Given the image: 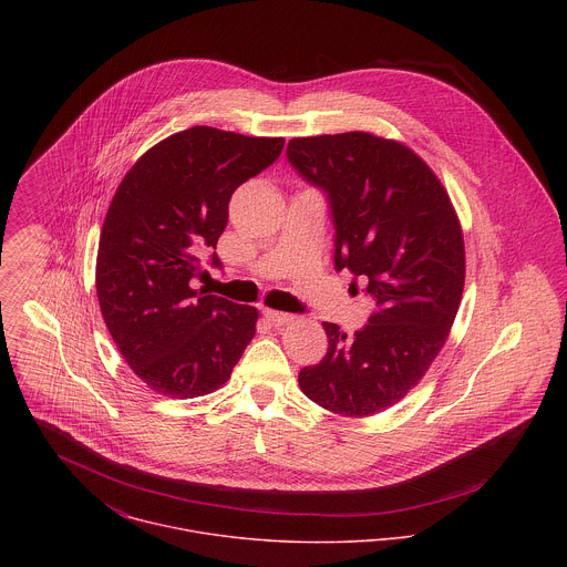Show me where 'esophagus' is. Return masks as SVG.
Segmentation results:
<instances>
[{"instance_id":"34e87169","label":"esophagus","mask_w":567,"mask_h":567,"mask_svg":"<svg viewBox=\"0 0 567 567\" xmlns=\"http://www.w3.org/2000/svg\"><path fill=\"white\" fill-rule=\"evenodd\" d=\"M266 321L275 327H281V324H288L292 321V315H286V312H277V310H266L264 312Z\"/></svg>"}]
</instances>
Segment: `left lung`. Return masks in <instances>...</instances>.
<instances>
[{
    "mask_svg": "<svg viewBox=\"0 0 567 567\" xmlns=\"http://www.w3.org/2000/svg\"><path fill=\"white\" fill-rule=\"evenodd\" d=\"M288 162L321 187L336 270L367 281L375 312L353 338L323 323V360L299 373L315 404L342 416L382 412L421 382L443 349L465 286V243L447 189L414 151L351 131L288 142Z\"/></svg>",
    "mask_w": 567,
    "mask_h": 567,
    "instance_id": "obj_1",
    "label": "left lung"
}]
</instances>
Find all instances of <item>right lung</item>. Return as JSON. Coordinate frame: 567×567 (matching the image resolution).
Wrapping results in <instances>:
<instances>
[{
  "mask_svg": "<svg viewBox=\"0 0 567 567\" xmlns=\"http://www.w3.org/2000/svg\"><path fill=\"white\" fill-rule=\"evenodd\" d=\"M284 137L192 126L146 151L122 178L95 261L102 319L126 364L153 391L203 398L229 378L255 336L257 310L194 290L231 194L270 163ZM212 264L220 266L218 255Z\"/></svg>",
  "mask_w": 567,
  "mask_h": 567,
  "instance_id": "right-lung-1",
  "label": "right lung"
}]
</instances>
